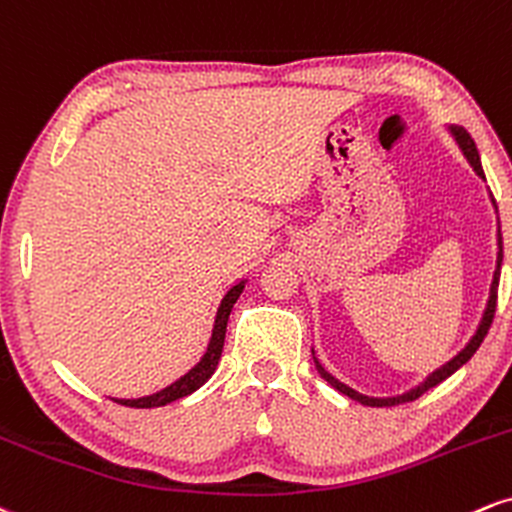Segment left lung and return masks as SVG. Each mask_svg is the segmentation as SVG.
Here are the masks:
<instances>
[{"label": "left lung", "mask_w": 512, "mask_h": 512, "mask_svg": "<svg viewBox=\"0 0 512 512\" xmlns=\"http://www.w3.org/2000/svg\"><path fill=\"white\" fill-rule=\"evenodd\" d=\"M453 134H455V138H458V143H460L462 153L467 155V160H470V165L474 167V172H477L479 177H484V170H482V160H479L477 146H474L472 136L467 134V131L462 129V126H453ZM494 203H496V201H494ZM501 261H503V242H501V230H498V266H496V273H494V282H491V297H489V304H486V311H484V318H482V326H479L477 335H474V338L470 340V345H467L465 350H462V352L458 354V357H453V359H450V362H448L446 366H441V369L434 371V374H431L429 378H426V381L422 383V386H419V388H414L412 393H405V395H400V398H386V400H378V398H366V395L357 393V390L347 388L345 383H340L338 378H335V376H330L328 371L323 369V366L318 364V359H316V369H318V374H321L323 378H326V381H328L330 386H333L335 390H340L342 395H347V398H352V400L362 402V405H369V407H393V405H402V402H412V400H417L419 395H424V393H426V390L436 388L438 383H441V381H446L448 376H453L455 371H458L462 364H467V362H470V359L474 357V352H477V350H479V345H482V342H484L486 333H489V328H491V323H494V314H496V299H498V278H501Z\"/></svg>", "instance_id": "8db88e82"}]
</instances>
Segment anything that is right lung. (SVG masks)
Returning <instances> with one entry per match:
<instances>
[{"label": "right lung", "instance_id": "1", "mask_svg": "<svg viewBox=\"0 0 512 512\" xmlns=\"http://www.w3.org/2000/svg\"><path fill=\"white\" fill-rule=\"evenodd\" d=\"M242 290H244V282H239V285H234L232 290L225 294V299H222V304H220V309H218V316H215L213 338H210L208 350H206V354H203L201 362H198L194 369L189 371V374L179 378V381H174L172 386H167L165 390H160V393L148 395V398L114 400V402H119V405H126V407H162V405H167V402L186 398V395H191V393H194V390L201 388L203 383H206L208 378L213 376L215 366H218V362H220L222 345H225L227 318H230L232 306L239 299V294H242Z\"/></svg>", "mask_w": 512, "mask_h": 512}]
</instances>
